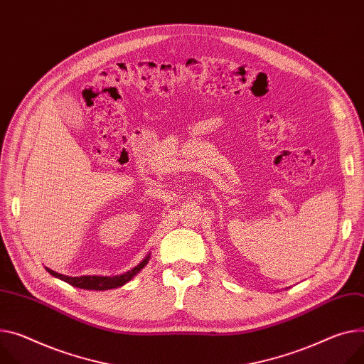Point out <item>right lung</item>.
Masks as SVG:
<instances>
[{
	"mask_svg": "<svg viewBox=\"0 0 364 364\" xmlns=\"http://www.w3.org/2000/svg\"><path fill=\"white\" fill-rule=\"evenodd\" d=\"M149 258L150 255H147L141 262H139L136 267H134L132 269L121 274V275H114V277H100V275H82V277H68V275H64V274H58L49 268H46V271L57 277L60 279H63V282L74 286V287H78V289H85V290H110V289H117V287H121L124 284H127L128 282H131V279L141 271L147 262H149Z\"/></svg>",
	"mask_w": 364,
	"mask_h": 364,
	"instance_id": "1",
	"label": "right lung"
}]
</instances>
